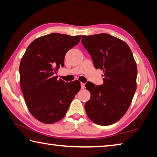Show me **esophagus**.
<instances>
[{
	"label": "esophagus",
	"instance_id": "obj_1",
	"mask_svg": "<svg viewBox=\"0 0 157 157\" xmlns=\"http://www.w3.org/2000/svg\"><path fill=\"white\" fill-rule=\"evenodd\" d=\"M84 88H85V84L84 83H82V82H81V89H84Z\"/></svg>",
	"mask_w": 157,
	"mask_h": 157
}]
</instances>
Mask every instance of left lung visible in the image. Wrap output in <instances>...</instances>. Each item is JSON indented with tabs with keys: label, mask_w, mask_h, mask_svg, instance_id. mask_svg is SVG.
<instances>
[{
	"label": "left lung",
	"mask_w": 157,
	"mask_h": 157,
	"mask_svg": "<svg viewBox=\"0 0 157 157\" xmlns=\"http://www.w3.org/2000/svg\"><path fill=\"white\" fill-rule=\"evenodd\" d=\"M96 69L103 71L104 83L89 82L86 88L91 98L84 109L90 120L100 125H109L128 109L136 89L137 66L125 42L109 34L82 36Z\"/></svg>",
	"instance_id": "left-lung-1"
}]
</instances>
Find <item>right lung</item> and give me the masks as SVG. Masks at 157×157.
<instances>
[{
  "instance_id": "right-lung-1",
  "label": "right lung",
  "mask_w": 157,
  "mask_h": 157,
  "mask_svg": "<svg viewBox=\"0 0 157 157\" xmlns=\"http://www.w3.org/2000/svg\"><path fill=\"white\" fill-rule=\"evenodd\" d=\"M81 36L52 33L29 45L21 59L20 84L25 104L34 118L51 124L65 116L81 88L78 81L65 82L55 76L63 66L65 55L79 43Z\"/></svg>"
}]
</instances>
